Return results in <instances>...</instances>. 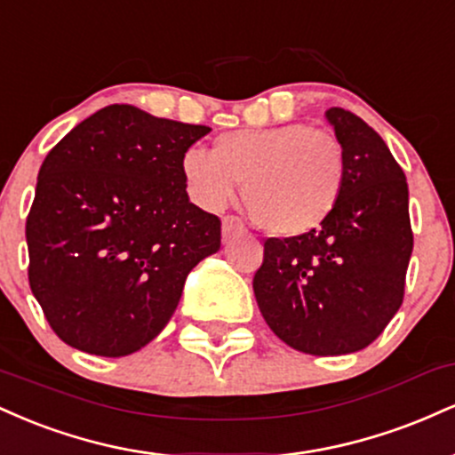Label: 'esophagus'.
<instances>
[{
	"label": "esophagus",
	"mask_w": 455,
	"mask_h": 455,
	"mask_svg": "<svg viewBox=\"0 0 455 455\" xmlns=\"http://www.w3.org/2000/svg\"><path fill=\"white\" fill-rule=\"evenodd\" d=\"M243 233V222L235 216H227L222 220V237L224 239H231L235 235H242Z\"/></svg>",
	"instance_id": "obj_1"
}]
</instances>
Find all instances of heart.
Instances as JSON below:
<instances>
[{"mask_svg": "<svg viewBox=\"0 0 455 455\" xmlns=\"http://www.w3.org/2000/svg\"><path fill=\"white\" fill-rule=\"evenodd\" d=\"M188 195L207 212L243 201L259 227L280 237L312 233L331 216L347 181L336 137L304 124L222 132L212 154L188 149L181 158Z\"/></svg>", "mask_w": 455, "mask_h": 455, "instance_id": "b5f03b06", "label": "heart"}]
</instances>
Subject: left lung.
I'll return each mask as SVG.
<instances>
[{"label": "left lung", "mask_w": 455, "mask_h": 455, "mask_svg": "<svg viewBox=\"0 0 455 455\" xmlns=\"http://www.w3.org/2000/svg\"><path fill=\"white\" fill-rule=\"evenodd\" d=\"M325 119L342 145L347 181L321 228L271 237L252 289L289 347L347 355L372 344L400 310L412 252L409 186L377 130L344 108Z\"/></svg>", "instance_id": "8db88e82"}]
</instances>
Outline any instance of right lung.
Wrapping results in <instances>:
<instances>
[{"instance_id": "right-lung-1", "label": "right lung", "mask_w": 455, "mask_h": 455, "mask_svg": "<svg viewBox=\"0 0 455 455\" xmlns=\"http://www.w3.org/2000/svg\"><path fill=\"white\" fill-rule=\"evenodd\" d=\"M212 128L111 104L76 124L38 173L25 237L29 286L53 331L100 357L166 327L220 220L186 192L181 158Z\"/></svg>"}]
</instances>
